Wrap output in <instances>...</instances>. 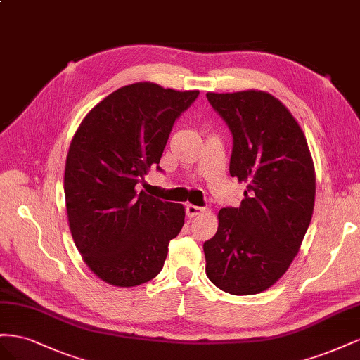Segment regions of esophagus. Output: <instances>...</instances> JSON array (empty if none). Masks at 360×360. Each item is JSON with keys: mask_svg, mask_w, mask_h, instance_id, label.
Wrapping results in <instances>:
<instances>
[{"mask_svg": "<svg viewBox=\"0 0 360 360\" xmlns=\"http://www.w3.org/2000/svg\"><path fill=\"white\" fill-rule=\"evenodd\" d=\"M205 210L203 208H200V207H196V205H191V203H188V205H186V212H187V215L190 219H193V217H196V215H199L200 212H203Z\"/></svg>", "mask_w": 360, "mask_h": 360, "instance_id": "1", "label": "esophagus"}]
</instances>
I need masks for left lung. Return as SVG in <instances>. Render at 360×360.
Wrapping results in <instances>:
<instances>
[{
  "label": "left lung",
  "mask_w": 360,
  "mask_h": 360,
  "mask_svg": "<svg viewBox=\"0 0 360 360\" xmlns=\"http://www.w3.org/2000/svg\"><path fill=\"white\" fill-rule=\"evenodd\" d=\"M229 127L232 178L248 184L238 208L219 212V229L203 244L208 279L224 292L269 290L290 269L309 228L315 169L299 123L261 90L207 94Z\"/></svg>",
  "instance_id": "left-lung-1"
}]
</instances>
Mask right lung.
I'll use <instances>...</instances> for the list:
<instances>
[{
    "label": "right lung",
    "instance_id": "1",
    "mask_svg": "<svg viewBox=\"0 0 360 360\" xmlns=\"http://www.w3.org/2000/svg\"><path fill=\"white\" fill-rule=\"evenodd\" d=\"M198 96V90L153 83L120 87L89 111L70 141V233L89 269L110 285L128 288L153 279L182 229V205L137 193L136 186L150 167L161 170L173 123Z\"/></svg>",
    "mask_w": 360,
    "mask_h": 360
}]
</instances>
